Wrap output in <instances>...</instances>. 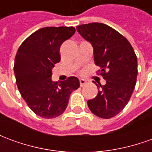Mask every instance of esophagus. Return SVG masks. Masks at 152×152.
I'll use <instances>...</instances> for the list:
<instances>
[{
  "label": "esophagus",
  "mask_w": 152,
  "mask_h": 152,
  "mask_svg": "<svg viewBox=\"0 0 152 152\" xmlns=\"http://www.w3.org/2000/svg\"><path fill=\"white\" fill-rule=\"evenodd\" d=\"M86 80L84 79H80V87H83V86H85L86 85Z\"/></svg>",
  "instance_id": "esophagus-1"
}]
</instances>
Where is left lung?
Wrapping results in <instances>:
<instances>
[{"instance_id":"8db88e82","label":"left lung","mask_w":152,"mask_h":152,"mask_svg":"<svg viewBox=\"0 0 152 152\" xmlns=\"http://www.w3.org/2000/svg\"><path fill=\"white\" fill-rule=\"evenodd\" d=\"M76 30L94 48V63L106 84L97 85L99 92L88 100L94 114L109 119L121 112L134 92L137 76V59L131 44L111 27L99 23L77 26Z\"/></svg>"}]
</instances>
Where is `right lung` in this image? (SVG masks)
Here are the masks:
<instances>
[{"mask_svg":"<svg viewBox=\"0 0 152 152\" xmlns=\"http://www.w3.org/2000/svg\"><path fill=\"white\" fill-rule=\"evenodd\" d=\"M76 31L73 27H46L29 36L18 48L15 59L16 84L32 112L51 119L63 114L70 95L80 87L75 76L54 82L52 68L59 63L61 45Z\"/></svg>","mask_w":152,"mask_h":152,"instance_id":"obj_1","label":"right lung"}]
</instances>
